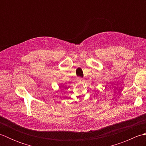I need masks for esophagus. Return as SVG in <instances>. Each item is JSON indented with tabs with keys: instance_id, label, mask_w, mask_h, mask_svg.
<instances>
[{
	"instance_id": "obj_1",
	"label": "esophagus",
	"mask_w": 146,
	"mask_h": 146,
	"mask_svg": "<svg viewBox=\"0 0 146 146\" xmlns=\"http://www.w3.org/2000/svg\"><path fill=\"white\" fill-rule=\"evenodd\" d=\"M77 80H78V81L80 82H83V78H81V77H78V78H77Z\"/></svg>"
}]
</instances>
